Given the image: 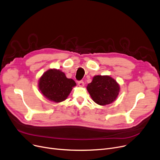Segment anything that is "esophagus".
Returning <instances> with one entry per match:
<instances>
[{"instance_id":"1","label":"esophagus","mask_w":160,"mask_h":160,"mask_svg":"<svg viewBox=\"0 0 160 160\" xmlns=\"http://www.w3.org/2000/svg\"><path fill=\"white\" fill-rule=\"evenodd\" d=\"M78 84L79 86L80 87H82L83 85H84V82H83V80H80L78 82Z\"/></svg>"}]
</instances>
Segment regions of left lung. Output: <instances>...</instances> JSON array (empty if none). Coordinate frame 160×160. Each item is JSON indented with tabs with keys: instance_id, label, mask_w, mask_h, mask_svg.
Listing matches in <instances>:
<instances>
[{
	"instance_id": "8db88e82",
	"label": "left lung",
	"mask_w": 160,
	"mask_h": 160,
	"mask_svg": "<svg viewBox=\"0 0 160 160\" xmlns=\"http://www.w3.org/2000/svg\"><path fill=\"white\" fill-rule=\"evenodd\" d=\"M119 86L108 76L97 75L87 86L92 99L97 104L104 106L113 102L119 95Z\"/></svg>"
}]
</instances>
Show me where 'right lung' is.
<instances>
[{
	"instance_id": "obj_1",
	"label": "right lung",
	"mask_w": 160,
	"mask_h": 160,
	"mask_svg": "<svg viewBox=\"0 0 160 160\" xmlns=\"http://www.w3.org/2000/svg\"><path fill=\"white\" fill-rule=\"evenodd\" d=\"M75 86L73 80L67 78L65 73L56 69H49L39 81V88L42 94L55 102L65 100Z\"/></svg>"
}]
</instances>
